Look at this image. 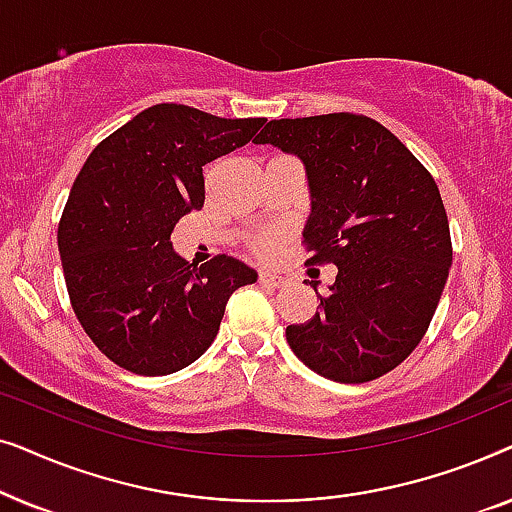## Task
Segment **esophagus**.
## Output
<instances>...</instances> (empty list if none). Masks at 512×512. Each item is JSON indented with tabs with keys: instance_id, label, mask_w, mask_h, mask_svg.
I'll list each match as a JSON object with an SVG mask.
<instances>
[{
	"instance_id": "obj_1",
	"label": "esophagus",
	"mask_w": 512,
	"mask_h": 512,
	"mask_svg": "<svg viewBox=\"0 0 512 512\" xmlns=\"http://www.w3.org/2000/svg\"><path fill=\"white\" fill-rule=\"evenodd\" d=\"M258 282L265 284V286H275V289H282V286H286V279L284 275H279V272H270V270H263L261 275H258Z\"/></svg>"
}]
</instances>
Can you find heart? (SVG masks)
Instances as JSON below:
<instances>
[{
    "mask_svg": "<svg viewBox=\"0 0 512 512\" xmlns=\"http://www.w3.org/2000/svg\"><path fill=\"white\" fill-rule=\"evenodd\" d=\"M282 233H265V235H261L256 240V244H254V249H256V254H261V256H270L272 251H277V247L279 244H282Z\"/></svg>",
    "mask_w": 512,
    "mask_h": 512,
    "instance_id": "1",
    "label": "heart"
}]
</instances>
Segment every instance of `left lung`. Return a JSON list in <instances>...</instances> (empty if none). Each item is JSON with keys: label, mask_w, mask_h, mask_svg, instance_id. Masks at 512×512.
<instances>
[{"label": "left lung", "mask_w": 512, "mask_h": 512, "mask_svg": "<svg viewBox=\"0 0 512 512\" xmlns=\"http://www.w3.org/2000/svg\"><path fill=\"white\" fill-rule=\"evenodd\" d=\"M254 144L305 167L310 263H333L319 312L286 326L293 354L328 380H375L424 338L452 265L450 223L436 181L373 118L326 114L270 121Z\"/></svg>", "instance_id": "8db88e82"}]
</instances>
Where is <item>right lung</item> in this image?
<instances>
[{
  "instance_id": "obj_1",
  "label": "right lung",
  "mask_w": 512,
  "mask_h": 512,
  "mask_svg": "<svg viewBox=\"0 0 512 512\" xmlns=\"http://www.w3.org/2000/svg\"><path fill=\"white\" fill-rule=\"evenodd\" d=\"M263 123L153 104L83 163L58 249L76 319L116 366L137 375L186 368L214 342L233 291L258 279L226 254L193 268L170 235L205 202L202 167L251 142Z\"/></svg>"
}]
</instances>
